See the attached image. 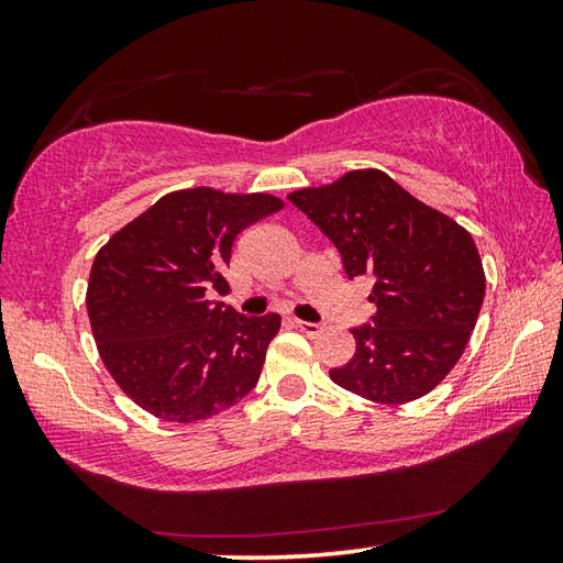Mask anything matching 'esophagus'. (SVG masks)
Wrapping results in <instances>:
<instances>
[{"instance_id": "1", "label": "esophagus", "mask_w": 563, "mask_h": 563, "mask_svg": "<svg viewBox=\"0 0 563 563\" xmlns=\"http://www.w3.org/2000/svg\"><path fill=\"white\" fill-rule=\"evenodd\" d=\"M295 327L300 329V331L305 333V336H309V339L319 336L321 329H324V327H321V324H314V321H302V319H295Z\"/></svg>"}]
</instances>
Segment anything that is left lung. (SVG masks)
<instances>
[{
  "label": "left lung",
  "mask_w": 563,
  "mask_h": 563,
  "mask_svg": "<svg viewBox=\"0 0 563 563\" xmlns=\"http://www.w3.org/2000/svg\"><path fill=\"white\" fill-rule=\"evenodd\" d=\"M333 246L349 278H375L373 324L353 331L355 353L329 377L377 404L423 397L464 353L486 278L472 234L379 169L288 196Z\"/></svg>",
  "instance_id": "8db88e82"
}]
</instances>
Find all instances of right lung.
<instances>
[{
    "label": "right lung",
    "mask_w": 563,
    "mask_h": 563,
    "mask_svg": "<svg viewBox=\"0 0 563 563\" xmlns=\"http://www.w3.org/2000/svg\"><path fill=\"white\" fill-rule=\"evenodd\" d=\"M280 208L268 194L174 190L99 249L87 288L93 341L140 409L196 423L256 387L280 317H242L210 292H230L236 234Z\"/></svg>",
    "instance_id": "1"
}]
</instances>
